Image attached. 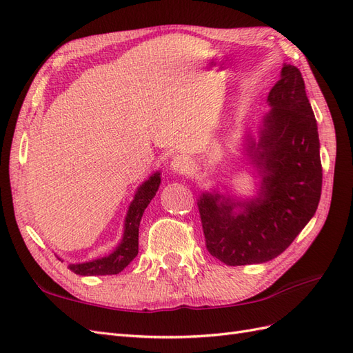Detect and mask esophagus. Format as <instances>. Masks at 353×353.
Wrapping results in <instances>:
<instances>
[{
    "mask_svg": "<svg viewBox=\"0 0 353 353\" xmlns=\"http://www.w3.org/2000/svg\"><path fill=\"white\" fill-rule=\"evenodd\" d=\"M169 168H170V170H172V172H175V174H181V175L188 174V170H190V160H188L185 156H179V154H178V156H174L172 160H170Z\"/></svg>",
    "mask_w": 353,
    "mask_h": 353,
    "instance_id": "34e87169",
    "label": "esophagus"
}]
</instances>
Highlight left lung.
<instances>
[{
	"instance_id": "left-lung-1",
	"label": "left lung",
	"mask_w": 353,
	"mask_h": 353,
	"mask_svg": "<svg viewBox=\"0 0 353 353\" xmlns=\"http://www.w3.org/2000/svg\"><path fill=\"white\" fill-rule=\"evenodd\" d=\"M266 103L270 110L254 132L245 130L240 148L258 179L254 194L241 197L230 187H215L197 200L206 248L230 266L281 254L312 219L321 197L318 126L301 70L284 63Z\"/></svg>"
}]
</instances>
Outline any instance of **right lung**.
Masks as SVG:
<instances>
[{"label":"right lung","instance_id":"right-lung-1","mask_svg":"<svg viewBox=\"0 0 353 353\" xmlns=\"http://www.w3.org/2000/svg\"><path fill=\"white\" fill-rule=\"evenodd\" d=\"M160 175H162V172L156 170L144 183L138 185L134 199L130 203V206H128V212L125 215L122 239L117 243L116 248L108 256H101V258H95L87 262L69 263L68 268L72 272L85 276L114 275L123 271L134 261V258L138 254V228H140V222L145 208L159 190L160 181H162Z\"/></svg>","mask_w":353,"mask_h":353}]
</instances>
